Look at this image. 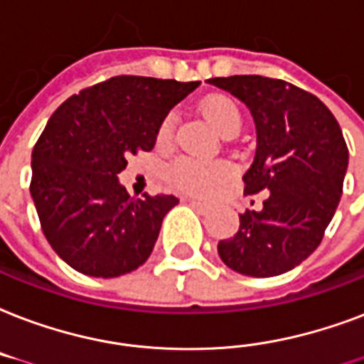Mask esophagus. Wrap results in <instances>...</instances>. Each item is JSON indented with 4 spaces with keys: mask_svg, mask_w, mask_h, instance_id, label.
<instances>
[{
    "mask_svg": "<svg viewBox=\"0 0 364 364\" xmlns=\"http://www.w3.org/2000/svg\"><path fill=\"white\" fill-rule=\"evenodd\" d=\"M186 201L190 203L191 207L193 208H197V210H201V213H210V210H213V207H210V205H207V203H203V201H197V199H186Z\"/></svg>",
    "mask_w": 364,
    "mask_h": 364,
    "instance_id": "obj_1",
    "label": "esophagus"
}]
</instances>
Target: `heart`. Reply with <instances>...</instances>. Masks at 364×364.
<instances>
[{
    "mask_svg": "<svg viewBox=\"0 0 364 364\" xmlns=\"http://www.w3.org/2000/svg\"><path fill=\"white\" fill-rule=\"evenodd\" d=\"M203 114L207 117L216 131L224 136H232L239 131V127L243 123L241 109L232 98L214 95L208 97L201 106ZM176 125V115L168 114L157 131V142L167 144L171 142ZM168 184L180 191L196 193V196H210L216 186L226 182L232 176V167L226 161H203L196 157H176L167 167Z\"/></svg>",
    "mask_w": 364,
    "mask_h": 364,
    "instance_id": "heart-1",
    "label": "heart"
}]
</instances>
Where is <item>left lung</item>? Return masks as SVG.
<instances>
[{
    "label": "left lung",
    "instance_id": "8db88e82",
    "mask_svg": "<svg viewBox=\"0 0 364 364\" xmlns=\"http://www.w3.org/2000/svg\"><path fill=\"white\" fill-rule=\"evenodd\" d=\"M208 83L249 106L256 156L245 193L267 190L264 208L239 214L237 233L218 243V255L243 275H281L319 247L336 213L349 159L342 129L315 95L283 80L230 75Z\"/></svg>",
    "mask_w": 364,
    "mask_h": 364
}]
</instances>
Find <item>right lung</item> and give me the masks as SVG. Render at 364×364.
<instances>
[{
  "mask_svg": "<svg viewBox=\"0 0 364 364\" xmlns=\"http://www.w3.org/2000/svg\"><path fill=\"white\" fill-rule=\"evenodd\" d=\"M199 87L115 75L62 102L32 151V193L56 255L89 277H119L148 260L174 196L134 199L117 174L156 146L171 109Z\"/></svg>",
  "mask_w": 364,
  "mask_h": 364,
  "instance_id": "add662e5",
  "label": "right lung"
}]
</instances>
